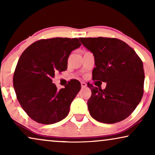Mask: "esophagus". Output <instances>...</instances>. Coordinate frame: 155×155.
<instances>
[{
  "label": "esophagus",
  "instance_id": "34e87169",
  "mask_svg": "<svg viewBox=\"0 0 155 155\" xmlns=\"http://www.w3.org/2000/svg\"><path fill=\"white\" fill-rule=\"evenodd\" d=\"M81 87L82 88H84L87 87V84L84 82H81Z\"/></svg>",
  "mask_w": 155,
  "mask_h": 155
}]
</instances>
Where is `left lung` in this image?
I'll list each match as a JSON object with an SVG mask.
<instances>
[{"instance_id": "1", "label": "left lung", "mask_w": 155, "mask_h": 155, "mask_svg": "<svg viewBox=\"0 0 155 155\" xmlns=\"http://www.w3.org/2000/svg\"><path fill=\"white\" fill-rule=\"evenodd\" d=\"M92 53L95 67L93 80L107 83L106 88L87 84L92 96L87 101L93 118L115 124L128 117L143 95L144 73L141 59L130 46L114 38H79Z\"/></svg>"}]
</instances>
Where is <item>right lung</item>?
I'll use <instances>...</instances> for the list:
<instances>
[{
  "instance_id": "obj_1",
  "label": "right lung",
  "mask_w": 155,
  "mask_h": 155,
  "mask_svg": "<svg viewBox=\"0 0 155 155\" xmlns=\"http://www.w3.org/2000/svg\"><path fill=\"white\" fill-rule=\"evenodd\" d=\"M81 44L77 38L39 40L24 51L13 76V87L23 110L36 122L53 124L68 116L72 101L81 89L77 80L57 90L55 73L65 71L72 51Z\"/></svg>"
}]
</instances>
